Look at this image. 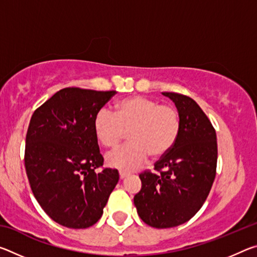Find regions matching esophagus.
<instances>
[{
  "instance_id": "obj_1",
  "label": "esophagus",
  "mask_w": 257,
  "mask_h": 257,
  "mask_svg": "<svg viewBox=\"0 0 257 257\" xmlns=\"http://www.w3.org/2000/svg\"><path fill=\"white\" fill-rule=\"evenodd\" d=\"M119 176H120V179H124L125 177H128V173L127 172H123V171H120L119 172Z\"/></svg>"
}]
</instances>
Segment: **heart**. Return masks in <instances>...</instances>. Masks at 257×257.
Masks as SVG:
<instances>
[{"instance_id":"b5f03b06","label":"heart","mask_w":257,"mask_h":257,"mask_svg":"<svg viewBox=\"0 0 257 257\" xmlns=\"http://www.w3.org/2000/svg\"><path fill=\"white\" fill-rule=\"evenodd\" d=\"M180 113L171 105L144 96H130L115 104L114 113L102 108L94 119V132L106 149H115L128 133L129 144L107 154L112 168L133 171L151 155L159 160L167 155L179 138Z\"/></svg>"}]
</instances>
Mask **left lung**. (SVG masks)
<instances>
[{"instance_id": "8db88e82", "label": "left lung", "mask_w": 257, "mask_h": 257, "mask_svg": "<svg viewBox=\"0 0 257 257\" xmlns=\"http://www.w3.org/2000/svg\"><path fill=\"white\" fill-rule=\"evenodd\" d=\"M163 95L175 102L180 113L179 138L154 163L158 173H139L142 189L134 197L141 219L159 229L177 227L196 214L210 194L217 162L215 129L198 104L180 93Z\"/></svg>"}]
</instances>
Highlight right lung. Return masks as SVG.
Masks as SVG:
<instances>
[{"mask_svg":"<svg viewBox=\"0 0 257 257\" xmlns=\"http://www.w3.org/2000/svg\"><path fill=\"white\" fill-rule=\"evenodd\" d=\"M115 93L67 87L30 119L25 147L30 188L46 214L63 227L96 223L119 181L118 170L103 168L94 132L95 115Z\"/></svg>","mask_w":257,"mask_h":257,"instance_id":"1","label":"right lung"}]
</instances>
